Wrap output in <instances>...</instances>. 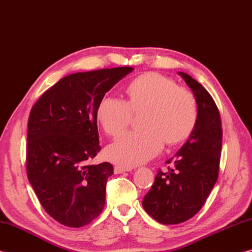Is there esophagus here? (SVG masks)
<instances>
[{
  "instance_id": "34e87169",
  "label": "esophagus",
  "mask_w": 252,
  "mask_h": 252,
  "mask_svg": "<svg viewBox=\"0 0 252 252\" xmlns=\"http://www.w3.org/2000/svg\"><path fill=\"white\" fill-rule=\"evenodd\" d=\"M132 168L131 167H125V165H116L114 167V173H123V172H126V171H131Z\"/></svg>"
}]
</instances>
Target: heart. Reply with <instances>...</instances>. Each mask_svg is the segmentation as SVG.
I'll return each instance as SVG.
<instances>
[{
    "label": "heart",
    "instance_id": "1",
    "mask_svg": "<svg viewBox=\"0 0 252 252\" xmlns=\"http://www.w3.org/2000/svg\"><path fill=\"white\" fill-rule=\"evenodd\" d=\"M127 100L105 96L96 108V118L110 136L120 135L133 113L142 112L139 131L123 134L106 149V157L119 164H141L157 156L163 147L186 140L198 119L194 95L173 80L158 73H144L126 89Z\"/></svg>",
    "mask_w": 252,
    "mask_h": 252
}]
</instances>
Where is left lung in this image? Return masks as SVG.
Returning a JSON list of instances; mask_svg holds the SVG:
<instances>
[{"instance_id":"1","label":"left lung","mask_w":252,"mask_h":252,"mask_svg":"<svg viewBox=\"0 0 252 252\" xmlns=\"http://www.w3.org/2000/svg\"><path fill=\"white\" fill-rule=\"evenodd\" d=\"M193 92L198 119L189 139L169 159L167 172L159 170L142 206L162 224L185 222L206 202L219 174L222 126L219 110L206 89L185 72H178Z\"/></svg>"}]
</instances>
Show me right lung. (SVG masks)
I'll return each mask as SVG.
<instances>
[{"mask_svg":"<svg viewBox=\"0 0 252 252\" xmlns=\"http://www.w3.org/2000/svg\"><path fill=\"white\" fill-rule=\"evenodd\" d=\"M130 66L66 75L32 106L28 122L27 174L44 210L63 225L80 228L105 204L109 162L89 165L100 151L96 108Z\"/></svg>","mask_w":252,"mask_h":252,"instance_id":"right-lung-1","label":"right lung"}]
</instances>
